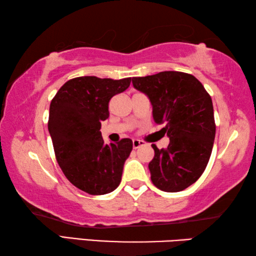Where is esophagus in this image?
Wrapping results in <instances>:
<instances>
[{"mask_svg": "<svg viewBox=\"0 0 256 256\" xmlns=\"http://www.w3.org/2000/svg\"><path fill=\"white\" fill-rule=\"evenodd\" d=\"M132 144H133V148H134V149H138V148H140L141 146H144V141L136 140V138H134Z\"/></svg>", "mask_w": 256, "mask_h": 256, "instance_id": "1", "label": "esophagus"}]
</instances>
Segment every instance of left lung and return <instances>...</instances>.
Masks as SVG:
<instances>
[{
    "mask_svg": "<svg viewBox=\"0 0 256 256\" xmlns=\"http://www.w3.org/2000/svg\"><path fill=\"white\" fill-rule=\"evenodd\" d=\"M134 88L152 104L156 123L164 124L167 149L152 144L151 180L164 192H180L200 178L209 162L216 136L210 94L196 76L178 71L132 78Z\"/></svg>",
    "mask_w": 256,
    "mask_h": 256,
    "instance_id": "8db88e82",
    "label": "left lung"
}]
</instances>
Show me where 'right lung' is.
<instances>
[{
    "label": "right lung",
    "instance_id": "obj_1",
    "mask_svg": "<svg viewBox=\"0 0 256 256\" xmlns=\"http://www.w3.org/2000/svg\"><path fill=\"white\" fill-rule=\"evenodd\" d=\"M131 78L120 80L79 76L66 81L52 99L48 131L60 170L71 183L92 196L110 193L120 183L131 138L106 144L102 122L108 118V102L123 92Z\"/></svg>",
    "mask_w": 256,
    "mask_h": 256
}]
</instances>
